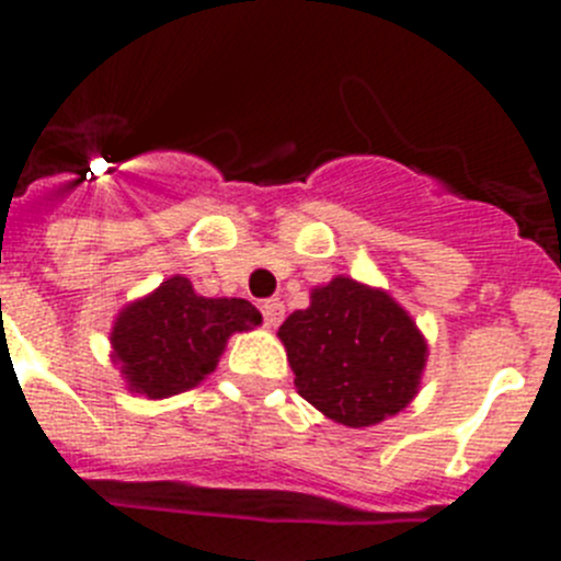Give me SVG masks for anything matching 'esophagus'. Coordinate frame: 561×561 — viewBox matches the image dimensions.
Listing matches in <instances>:
<instances>
[{"label": "esophagus", "mask_w": 561, "mask_h": 561, "mask_svg": "<svg viewBox=\"0 0 561 561\" xmlns=\"http://www.w3.org/2000/svg\"><path fill=\"white\" fill-rule=\"evenodd\" d=\"M261 309H264V320H266V325H270V329H277V325H280V320H284V300H280V297H270V300H264V306H261Z\"/></svg>", "instance_id": "obj_1"}]
</instances>
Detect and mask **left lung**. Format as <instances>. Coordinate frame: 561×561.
Listing matches in <instances>:
<instances>
[{
	"label": "left lung",
	"instance_id": "left-lung-1",
	"mask_svg": "<svg viewBox=\"0 0 561 561\" xmlns=\"http://www.w3.org/2000/svg\"><path fill=\"white\" fill-rule=\"evenodd\" d=\"M284 340L295 388L345 427H370L410 404L427 342L393 297L334 277L311 306L286 317Z\"/></svg>",
	"mask_w": 561,
	"mask_h": 561
}]
</instances>
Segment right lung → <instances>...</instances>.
I'll list each match as a JSON object with an SVG mask.
<instances>
[{
    "label": "right lung",
    "instance_id": "1",
    "mask_svg": "<svg viewBox=\"0 0 561 561\" xmlns=\"http://www.w3.org/2000/svg\"><path fill=\"white\" fill-rule=\"evenodd\" d=\"M261 323V311L241 297H199L191 280L171 277L117 317L114 359L128 388L165 399L196 388L219 362L232 331Z\"/></svg>",
    "mask_w": 561,
    "mask_h": 561
}]
</instances>
